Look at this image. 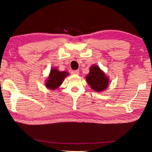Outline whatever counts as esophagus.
Here are the masks:
<instances>
[{"instance_id":"1","label":"esophagus","mask_w":152,"mask_h":152,"mask_svg":"<svg viewBox=\"0 0 152 152\" xmlns=\"http://www.w3.org/2000/svg\"><path fill=\"white\" fill-rule=\"evenodd\" d=\"M72 73H73V74L79 75V70H73Z\"/></svg>"}]
</instances>
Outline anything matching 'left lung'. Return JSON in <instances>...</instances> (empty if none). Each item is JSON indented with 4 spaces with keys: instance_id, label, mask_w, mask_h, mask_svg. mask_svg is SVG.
Instances as JSON below:
<instances>
[{
    "instance_id": "8db88e82",
    "label": "left lung",
    "mask_w": 152,
    "mask_h": 152,
    "mask_svg": "<svg viewBox=\"0 0 152 152\" xmlns=\"http://www.w3.org/2000/svg\"><path fill=\"white\" fill-rule=\"evenodd\" d=\"M87 83L96 92L102 91L108 86V79L98 66H91L89 75L86 77Z\"/></svg>"
}]
</instances>
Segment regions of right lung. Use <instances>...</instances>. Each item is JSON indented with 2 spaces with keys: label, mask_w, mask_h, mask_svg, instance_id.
<instances>
[{
  "label": "right lung",
  "mask_w": 152,
  "mask_h": 152,
  "mask_svg": "<svg viewBox=\"0 0 152 152\" xmlns=\"http://www.w3.org/2000/svg\"><path fill=\"white\" fill-rule=\"evenodd\" d=\"M68 75L66 72H59L54 68L50 70L45 86L50 89H56L62 84L63 80Z\"/></svg>",
  "instance_id": "1"
}]
</instances>
